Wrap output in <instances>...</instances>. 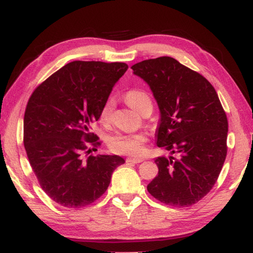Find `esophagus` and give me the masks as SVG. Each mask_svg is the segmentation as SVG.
<instances>
[{"instance_id": "1", "label": "esophagus", "mask_w": 253, "mask_h": 253, "mask_svg": "<svg viewBox=\"0 0 253 253\" xmlns=\"http://www.w3.org/2000/svg\"><path fill=\"white\" fill-rule=\"evenodd\" d=\"M143 161H144L143 158H132V157H129L126 160L127 163H134V164H138V163H142Z\"/></svg>"}]
</instances>
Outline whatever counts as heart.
I'll return each mask as SVG.
<instances>
[{"label":"heart","mask_w":253,"mask_h":253,"mask_svg":"<svg viewBox=\"0 0 253 253\" xmlns=\"http://www.w3.org/2000/svg\"><path fill=\"white\" fill-rule=\"evenodd\" d=\"M124 99L131 108L136 109L139 113H142L147 106L152 105L151 97L143 89H130L125 93ZM111 110H113V101L107 100L100 109V122L106 123L109 121ZM146 140V136L142 132H137V134H116L110 136L108 138V147L113 153L121 154V155L138 156L143 154Z\"/></svg>","instance_id":"heart-1"}]
</instances>
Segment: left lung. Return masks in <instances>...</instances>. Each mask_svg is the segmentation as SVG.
Instances as JSON below:
<instances>
[{
    "instance_id": "obj_1",
    "label": "left lung",
    "mask_w": 253,
    "mask_h": 253,
    "mask_svg": "<svg viewBox=\"0 0 253 253\" xmlns=\"http://www.w3.org/2000/svg\"><path fill=\"white\" fill-rule=\"evenodd\" d=\"M131 69L160 107L157 146L174 154L156 158L158 175L147 191L170 207H191L212 190L228 152V118L219 96L208 79L174 58L144 60Z\"/></svg>"
}]
</instances>
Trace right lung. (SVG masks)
<instances>
[{
    "mask_svg": "<svg viewBox=\"0 0 253 253\" xmlns=\"http://www.w3.org/2000/svg\"><path fill=\"white\" fill-rule=\"evenodd\" d=\"M125 62L72 61L34 89L24 113L23 143L40 186L68 209L91 204L105 193L111 174L125 163L90 154L100 146L91 132Z\"/></svg>",
    "mask_w": 253,
    "mask_h": 253,
    "instance_id": "add662e5",
    "label": "right lung"
}]
</instances>
